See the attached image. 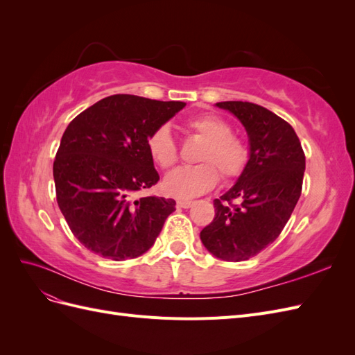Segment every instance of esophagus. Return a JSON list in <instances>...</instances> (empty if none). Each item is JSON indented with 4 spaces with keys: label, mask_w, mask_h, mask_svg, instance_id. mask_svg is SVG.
<instances>
[{
    "label": "esophagus",
    "mask_w": 355,
    "mask_h": 355,
    "mask_svg": "<svg viewBox=\"0 0 355 355\" xmlns=\"http://www.w3.org/2000/svg\"><path fill=\"white\" fill-rule=\"evenodd\" d=\"M192 204H194V202L189 201V200H179L178 201V207H180V209H189Z\"/></svg>",
    "instance_id": "esophagus-1"
}]
</instances>
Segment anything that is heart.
Segmentation results:
<instances>
[{"mask_svg": "<svg viewBox=\"0 0 355 355\" xmlns=\"http://www.w3.org/2000/svg\"><path fill=\"white\" fill-rule=\"evenodd\" d=\"M188 132L202 139L197 153L201 164L178 167L164 178L163 189L176 198H192L210 191L218 184V170L223 180L239 178L247 164V146L232 135L231 125L213 114L192 116L187 121ZM148 153L161 168L176 163L178 148L167 125H159L146 139Z\"/></svg>", "mask_w": 355, "mask_h": 355, "instance_id": "obj_1", "label": "heart"}]
</instances>
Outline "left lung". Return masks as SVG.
Here are the masks:
<instances>
[{
	"instance_id": "left-lung-1",
	"label": "left lung",
	"mask_w": 355,
	"mask_h": 355,
	"mask_svg": "<svg viewBox=\"0 0 355 355\" xmlns=\"http://www.w3.org/2000/svg\"><path fill=\"white\" fill-rule=\"evenodd\" d=\"M216 106L244 125L249 159L235 184L213 201L214 219L200 239L218 259L241 262L274 243L292 216L302 191L305 154L293 127L263 106L235 101Z\"/></svg>"
}]
</instances>
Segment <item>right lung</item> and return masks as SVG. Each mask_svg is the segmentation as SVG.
Instances as JSON below:
<instances>
[{"mask_svg": "<svg viewBox=\"0 0 355 355\" xmlns=\"http://www.w3.org/2000/svg\"><path fill=\"white\" fill-rule=\"evenodd\" d=\"M185 105L114 94L67 127L53 164L56 198L75 239L90 252L125 261L154 245L176 201L136 198L159 180L146 139Z\"/></svg>", "mask_w": 355, "mask_h": 355, "instance_id": "obj_1", "label": "right lung"}]
</instances>
